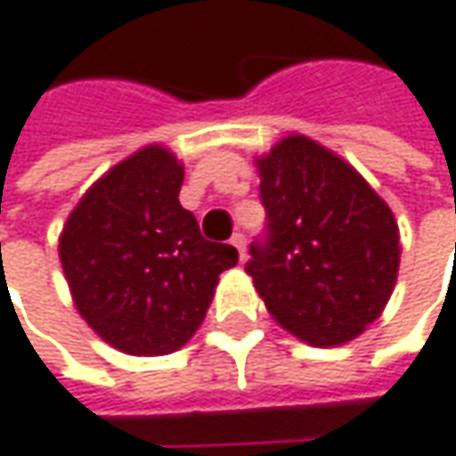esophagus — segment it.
<instances>
[{"instance_id": "esophagus-1", "label": "esophagus", "mask_w": 456, "mask_h": 456, "mask_svg": "<svg viewBox=\"0 0 456 456\" xmlns=\"http://www.w3.org/2000/svg\"><path fill=\"white\" fill-rule=\"evenodd\" d=\"M232 247L240 252V259H244V255H247V240H244L242 232H237V234L232 237Z\"/></svg>"}]
</instances>
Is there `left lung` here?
I'll list each match as a JSON object with an SVG mask.
<instances>
[{"label":"left lung","instance_id":"8db88e82","mask_svg":"<svg viewBox=\"0 0 456 456\" xmlns=\"http://www.w3.org/2000/svg\"><path fill=\"white\" fill-rule=\"evenodd\" d=\"M265 237L247 275L270 315L310 346H340L384 313L399 275V224L354 166L305 135L257 159Z\"/></svg>","mask_w":456,"mask_h":456}]
</instances>
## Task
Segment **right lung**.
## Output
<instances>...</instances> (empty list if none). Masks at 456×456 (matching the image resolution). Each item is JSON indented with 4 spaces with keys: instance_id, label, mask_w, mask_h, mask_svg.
Listing matches in <instances>:
<instances>
[{
    "instance_id": "obj_1",
    "label": "right lung",
    "mask_w": 456,
    "mask_h": 456,
    "mask_svg": "<svg viewBox=\"0 0 456 456\" xmlns=\"http://www.w3.org/2000/svg\"><path fill=\"white\" fill-rule=\"evenodd\" d=\"M183 166L146 146L95 181L60 234L77 313L128 355L179 351L204 321L232 244L207 242L179 204Z\"/></svg>"
}]
</instances>
